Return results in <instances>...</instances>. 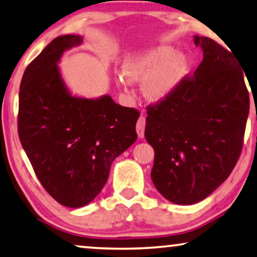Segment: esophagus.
<instances>
[{"label": "esophagus", "mask_w": 257, "mask_h": 257, "mask_svg": "<svg viewBox=\"0 0 257 257\" xmlns=\"http://www.w3.org/2000/svg\"><path fill=\"white\" fill-rule=\"evenodd\" d=\"M145 126H146V118L144 115H140L138 121H137V132H138L139 138H143L145 136Z\"/></svg>", "instance_id": "esophagus-1"}]
</instances>
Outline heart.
<instances>
[{"mask_svg": "<svg viewBox=\"0 0 257 257\" xmlns=\"http://www.w3.org/2000/svg\"><path fill=\"white\" fill-rule=\"evenodd\" d=\"M171 49H157L128 58L124 75L132 82L146 80L145 94L159 100L168 96L179 85L187 71V62L182 56L174 57ZM121 84L126 80L120 79Z\"/></svg>", "mask_w": 257, "mask_h": 257, "instance_id": "1", "label": "heart"}]
</instances>
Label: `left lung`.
I'll return each instance as SVG.
<instances>
[{
	"label": "left lung",
	"instance_id": "8db88e82",
	"mask_svg": "<svg viewBox=\"0 0 257 257\" xmlns=\"http://www.w3.org/2000/svg\"><path fill=\"white\" fill-rule=\"evenodd\" d=\"M203 58L193 75L146 107L145 138L154 149L152 181L171 202L192 205L234 170L243 147L249 92L233 51L195 36Z\"/></svg>",
	"mask_w": 257,
	"mask_h": 257
}]
</instances>
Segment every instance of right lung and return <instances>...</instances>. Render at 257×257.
Wrapping results in <instances>:
<instances>
[{
  "label": "right lung",
  "instance_id": "obj_1",
  "mask_svg": "<svg viewBox=\"0 0 257 257\" xmlns=\"http://www.w3.org/2000/svg\"><path fill=\"white\" fill-rule=\"evenodd\" d=\"M76 35L52 40L27 66L20 86L17 128L45 191L70 208L87 205L106 184L111 163L136 142L140 112L99 99L72 97L59 75L63 52Z\"/></svg>",
  "mask_w": 257,
  "mask_h": 257
}]
</instances>
